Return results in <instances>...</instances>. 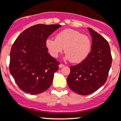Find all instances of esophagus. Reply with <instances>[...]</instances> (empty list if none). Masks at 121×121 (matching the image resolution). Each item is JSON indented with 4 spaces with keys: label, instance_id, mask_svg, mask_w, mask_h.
<instances>
[{
    "label": "esophagus",
    "instance_id": "34e87169",
    "mask_svg": "<svg viewBox=\"0 0 121 121\" xmlns=\"http://www.w3.org/2000/svg\"><path fill=\"white\" fill-rule=\"evenodd\" d=\"M58 67H59V68H62V67H64V65L63 64H59Z\"/></svg>",
    "mask_w": 121,
    "mask_h": 121
}]
</instances>
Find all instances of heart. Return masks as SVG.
I'll list each match as a JSON object with an SVG mask.
<instances>
[{
	"label": "heart",
	"instance_id": "1",
	"mask_svg": "<svg viewBox=\"0 0 121 121\" xmlns=\"http://www.w3.org/2000/svg\"><path fill=\"white\" fill-rule=\"evenodd\" d=\"M46 44L51 56L54 58H57L64 48L65 58L74 63L84 61L88 56L91 47V40L87 36L69 29L58 33L56 39H47Z\"/></svg>",
	"mask_w": 121,
	"mask_h": 121
}]
</instances>
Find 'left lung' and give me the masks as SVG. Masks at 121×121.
<instances>
[{"instance_id": "8db88e82", "label": "left lung", "mask_w": 121, "mask_h": 121, "mask_svg": "<svg viewBox=\"0 0 121 121\" xmlns=\"http://www.w3.org/2000/svg\"><path fill=\"white\" fill-rule=\"evenodd\" d=\"M91 51L82 62L70 67L67 77L69 88L78 94L87 95L102 86L107 80L112 64V56L108 41L91 28Z\"/></svg>"}]
</instances>
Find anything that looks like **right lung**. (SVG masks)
<instances>
[{
	"instance_id": "1",
	"label": "right lung",
	"mask_w": 121,
	"mask_h": 121,
	"mask_svg": "<svg viewBox=\"0 0 121 121\" xmlns=\"http://www.w3.org/2000/svg\"><path fill=\"white\" fill-rule=\"evenodd\" d=\"M61 26L36 24L23 31L13 43L10 54V73L24 92L39 94L52 85L60 63L48 53L46 42Z\"/></svg>"
}]
</instances>
